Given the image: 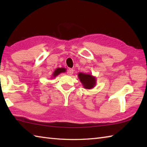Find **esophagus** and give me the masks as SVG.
Segmentation results:
<instances>
[{
  "label": "esophagus",
  "mask_w": 147,
  "mask_h": 147,
  "mask_svg": "<svg viewBox=\"0 0 147 147\" xmlns=\"http://www.w3.org/2000/svg\"><path fill=\"white\" fill-rule=\"evenodd\" d=\"M73 72H74V70L73 69H69L67 71V74L69 75H72V74H73Z\"/></svg>",
  "instance_id": "esophagus-1"
}]
</instances>
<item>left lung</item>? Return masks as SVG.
Wrapping results in <instances>:
<instances>
[{
	"instance_id": "1",
	"label": "left lung",
	"mask_w": 147,
	"mask_h": 147,
	"mask_svg": "<svg viewBox=\"0 0 147 147\" xmlns=\"http://www.w3.org/2000/svg\"><path fill=\"white\" fill-rule=\"evenodd\" d=\"M78 78L82 83L84 88L90 90L94 88L96 85V78L91 74L79 73L78 74Z\"/></svg>"
}]
</instances>
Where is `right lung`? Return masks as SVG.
<instances>
[{
  "label": "right lung",
  "mask_w": 147,
  "mask_h": 147,
  "mask_svg": "<svg viewBox=\"0 0 147 147\" xmlns=\"http://www.w3.org/2000/svg\"><path fill=\"white\" fill-rule=\"evenodd\" d=\"M65 71H66V69L64 67H58L57 69H55L54 73L52 74L51 78H54L56 76H57L59 74H61L62 73H65Z\"/></svg>",
  "instance_id": "1"
}]
</instances>
